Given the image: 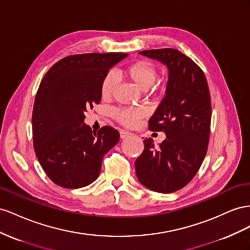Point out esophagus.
Here are the masks:
<instances>
[{
  "label": "esophagus",
  "instance_id": "34e87169",
  "mask_svg": "<svg viewBox=\"0 0 250 250\" xmlns=\"http://www.w3.org/2000/svg\"><path fill=\"white\" fill-rule=\"evenodd\" d=\"M119 134H120V138H121V139H124V138H125V137H127V136H130V135H131V133H130L129 131H125V130H121V131L119 132Z\"/></svg>",
  "mask_w": 250,
  "mask_h": 250
}]
</instances>
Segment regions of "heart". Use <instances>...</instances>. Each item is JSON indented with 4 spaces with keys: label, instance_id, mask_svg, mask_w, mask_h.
<instances>
[{
    "label": "heart",
    "instance_id": "b5f03b06",
    "mask_svg": "<svg viewBox=\"0 0 250 250\" xmlns=\"http://www.w3.org/2000/svg\"><path fill=\"white\" fill-rule=\"evenodd\" d=\"M121 75H124L127 80L131 81L136 87L142 91H146L151 88L157 78L156 68L151 62L139 61L130 63L121 70ZM117 77L116 74L110 72L104 76L101 85L102 97L106 99L109 98L114 89L116 87ZM146 111L140 108H123L118 109L115 112V118L125 126H135L138 121L145 117Z\"/></svg>",
    "mask_w": 250,
    "mask_h": 250
}]
</instances>
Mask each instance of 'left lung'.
<instances>
[{"label": "left lung", "mask_w": 250, "mask_h": 250, "mask_svg": "<svg viewBox=\"0 0 250 250\" xmlns=\"http://www.w3.org/2000/svg\"><path fill=\"white\" fill-rule=\"evenodd\" d=\"M168 69L166 96L149 118L151 131L167 138L156 147L152 138L135 161L139 182L148 189L169 194L190 182L208 152L211 104L201 68L179 50L166 48L139 52Z\"/></svg>", "instance_id": "obj_1"}]
</instances>
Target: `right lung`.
Listing matches in <instances>:
<instances>
[{"label": "right lung", "mask_w": 250, "mask_h": 250, "mask_svg": "<svg viewBox=\"0 0 250 250\" xmlns=\"http://www.w3.org/2000/svg\"><path fill=\"white\" fill-rule=\"evenodd\" d=\"M126 53H87L59 61L42 78L32 112L35 154L47 176L65 188L87 187L97 179L104 156L118 144L119 133H97L83 123L84 112L102 101L101 85Z\"/></svg>", "instance_id": "add662e5"}]
</instances>
